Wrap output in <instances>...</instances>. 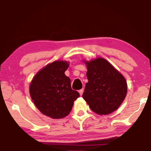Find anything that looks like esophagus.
I'll return each mask as SVG.
<instances>
[{
	"label": "esophagus",
	"mask_w": 151,
	"mask_h": 151,
	"mask_svg": "<svg viewBox=\"0 0 151 151\" xmlns=\"http://www.w3.org/2000/svg\"><path fill=\"white\" fill-rule=\"evenodd\" d=\"M78 92H79V93H80V95L82 96V95H83V92H84V90H83V89H81V90L79 91Z\"/></svg>",
	"instance_id": "34e87169"
}]
</instances>
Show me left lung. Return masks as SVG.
<instances>
[{
	"label": "left lung",
	"instance_id": "8db88e82",
	"mask_svg": "<svg viewBox=\"0 0 151 151\" xmlns=\"http://www.w3.org/2000/svg\"><path fill=\"white\" fill-rule=\"evenodd\" d=\"M84 62L87 67L88 81L83 98L99 115L116 111L127 95V84L124 76L104 58Z\"/></svg>",
	"mask_w": 151,
	"mask_h": 151
}]
</instances>
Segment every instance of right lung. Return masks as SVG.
Returning a JSON list of instances; mask_svg holds the SVG:
<instances>
[{"label": "right lung", "mask_w": 151, "mask_h": 151, "mask_svg": "<svg viewBox=\"0 0 151 151\" xmlns=\"http://www.w3.org/2000/svg\"><path fill=\"white\" fill-rule=\"evenodd\" d=\"M68 63L55 61L39 70L31 81L30 94L33 103L43 114L54 119L70 113L74 101L79 97L71 88L70 80L65 74Z\"/></svg>", "instance_id": "obj_1"}]
</instances>
